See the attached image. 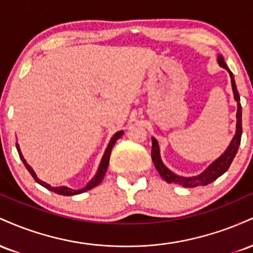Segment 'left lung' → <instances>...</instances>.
Returning a JSON list of instances; mask_svg holds the SVG:
<instances>
[{
  "instance_id": "8db88e82",
  "label": "left lung",
  "mask_w": 253,
  "mask_h": 253,
  "mask_svg": "<svg viewBox=\"0 0 253 253\" xmlns=\"http://www.w3.org/2000/svg\"><path fill=\"white\" fill-rule=\"evenodd\" d=\"M217 63H219V65L221 66V68L226 69V70L228 71L229 76H231V83H232V89H233L234 100H236L238 103L236 135L233 136L231 144H229L227 150L223 152V155L220 156L215 162H213V163H211L210 167L207 168V169L203 171L202 173H200V175H197V176H193V177L178 176V175H176L175 172H172V171L168 169V168L164 165L163 162H162L161 155H159L158 141H157L155 138H152V150H151V157H152L153 164H155L156 169L159 172V175L163 177V178L168 183L179 184V185H182V187H185V188H195V187H197V185L210 184V183L215 181L217 177L223 175V173L228 170L229 165L232 164V162H233L234 157H236L237 152H238V149H239L240 139H242V133H243L242 104H240L239 92H238L233 74H232L231 70H229L228 66L226 65L225 60H223V57L221 56V54H219V56H217Z\"/></svg>"
}]
</instances>
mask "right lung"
I'll list each match as a JSON object with an SVG mask.
<instances>
[{
    "label": "right lung",
    "mask_w": 253,
    "mask_h": 253,
    "mask_svg": "<svg viewBox=\"0 0 253 253\" xmlns=\"http://www.w3.org/2000/svg\"><path fill=\"white\" fill-rule=\"evenodd\" d=\"M123 134H124L123 130H119V132H117L114 135H113V138L110 139V141H109V144H108V147H107L106 152H104V155L102 157V161H101L100 167H98V170H97L96 175L94 176V178H92L91 181H90L88 184L85 185V187L82 188V189H78V190L70 189V188H68V187H52V185L47 184V183H45L43 181H42V179L38 178L37 175H36V172H34V170L32 169L30 165H28L27 162H26V159L24 158V156H22L21 150H20V146H19V144H17V143H16V149H17V152H19L20 158H21L22 163L25 164L26 169L30 171V173L32 175V177H33V178L36 179V182L39 183V184L42 185V187H45L46 189H48V190H51V191H54V193L59 194V195L72 196V195H77V194H82V193H84V191L92 189V188L96 187V185L100 184L101 181H102V179H103L104 175H106V171H107V168H108V164H109V157H110V153H112L113 146H114L115 143H117L118 139L120 138V136L123 135Z\"/></svg>",
    "instance_id": "obj_1"
}]
</instances>
